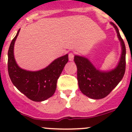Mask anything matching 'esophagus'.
<instances>
[{
    "mask_svg": "<svg viewBox=\"0 0 132 132\" xmlns=\"http://www.w3.org/2000/svg\"><path fill=\"white\" fill-rule=\"evenodd\" d=\"M74 56H75V54L73 53V52H70L69 54V60L70 61H73L74 60Z\"/></svg>",
    "mask_w": 132,
    "mask_h": 132,
    "instance_id": "esophagus-1",
    "label": "esophagus"
}]
</instances>
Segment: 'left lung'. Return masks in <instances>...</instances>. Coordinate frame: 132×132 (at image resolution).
Wrapping results in <instances>:
<instances>
[{"mask_svg": "<svg viewBox=\"0 0 132 132\" xmlns=\"http://www.w3.org/2000/svg\"><path fill=\"white\" fill-rule=\"evenodd\" d=\"M111 24L116 30L121 47V57L116 68L110 71H101L87 58L77 55L74 57L79 88L84 95L93 99H103L109 94L120 82L125 72V45L117 26L111 22Z\"/></svg>", "mask_w": 132, "mask_h": 132, "instance_id": "obj_1", "label": "left lung"}]
</instances>
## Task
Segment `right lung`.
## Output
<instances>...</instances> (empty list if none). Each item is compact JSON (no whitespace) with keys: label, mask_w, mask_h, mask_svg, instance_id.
I'll return each mask as SVG.
<instances>
[{"label":"right lung","mask_w":132,"mask_h":132,"mask_svg":"<svg viewBox=\"0 0 132 132\" xmlns=\"http://www.w3.org/2000/svg\"><path fill=\"white\" fill-rule=\"evenodd\" d=\"M20 29L11 42L8 51V73L11 81L28 99L35 102L45 101L55 93L57 81L68 61V54L57 58L45 68L36 71L21 68L14 55V46Z\"/></svg>","instance_id":"add662e5"}]
</instances>
